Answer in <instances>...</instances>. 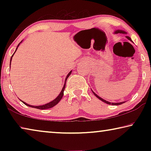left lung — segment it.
Segmentation results:
<instances>
[{
    "label": "left lung",
    "mask_w": 151,
    "mask_h": 151,
    "mask_svg": "<svg viewBox=\"0 0 151 151\" xmlns=\"http://www.w3.org/2000/svg\"><path fill=\"white\" fill-rule=\"evenodd\" d=\"M115 33H122V34H126L127 32H124V30H116V31H115ZM126 37H127V39H129V40H131V41H132V40H131V38H130L129 37H128V36H127ZM93 94H94V95H95V96L97 97V98L100 99L101 101H102L103 102H104V103H106V104H112V105H119V104H122V103H124V102H125V101H123V102H121V103H110V102H109V101H105V100H104L103 99L101 98L100 96H98V95H97L96 94L94 93L93 91Z\"/></svg>",
    "instance_id": "8db88e82"
}]
</instances>
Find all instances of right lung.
I'll list each match as a JSON object with an SVG mask.
<instances>
[{
    "label": "right lung",
    "mask_w": 151,
    "mask_h": 151,
    "mask_svg": "<svg viewBox=\"0 0 151 151\" xmlns=\"http://www.w3.org/2000/svg\"><path fill=\"white\" fill-rule=\"evenodd\" d=\"M21 41V42H22ZM20 43L19 45H18V46H17V48H16V50H15V52H16L17 51V48H18V47H19V45H20ZM15 52H14V54L12 55V57H11V60H12V57H13V55H14V53H15ZM71 72H72V70L70 71V72H69V73L67 75V76H66V78H65V84H64V86H63V89H62V91H61V92H60V93L59 94V95H58L57 98H56L55 100H53L52 101H51V102H50V103H47V104H44V105H40V106H32V105H30V104H27L26 103H24V101H21L22 103H23L25 105H27V106H30V107H32V108H35V109H40V110H44V109H50V108H52V107H53V106H55L56 104H57L58 103H59V101L61 100V99L63 98V94H64V91H65V85H66V80H67V78H68V76H70V75L71 74Z\"/></svg>",
    "instance_id": "obj_1"
}]
</instances>
